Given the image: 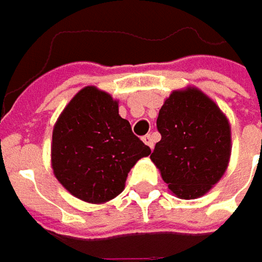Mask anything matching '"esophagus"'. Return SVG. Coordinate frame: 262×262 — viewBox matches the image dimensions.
<instances>
[{"instance_id":"34e87169","label":"esophagus","mask_w":262,"mask_h":262,"mask_svg":"<svg viewBox=\"0 0 262 262\" xmlns=\"http://www.w3.org/2000/svg\"><path fill=\"white\" fill-rule=\"evenodd\" d=\"M143 141L153 150V147H155V140H153V136H151V134H147V136L143 137Z\"/></svg>"}]
</instances>
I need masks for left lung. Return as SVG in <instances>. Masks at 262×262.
<instances>
[{
  "instance_id": "left-lung-1",
  "label": "left lung",
  "mask_w": 262,
  "mask_h": 262,
  "mask_svg": "<svg viewBox=\"0 0 262 262\" xmlns=\"http://www.w3.org/2000/svg\"><path fill=\"white\" fill-rule=\"evenodd\" d=\"M157 129L162 140L150 159L173 195L200 198L225 175L232 153L230 124L200 89L173 90L159 111Z\"/></svg>"
}]
</instances>
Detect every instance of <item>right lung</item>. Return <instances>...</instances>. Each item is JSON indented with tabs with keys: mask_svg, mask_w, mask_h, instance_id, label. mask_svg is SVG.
<instances>
[{
	"mask_svg": "<svg viewBox=\"0 0 262 262\" xmlns=\"http://www.w3.org/2000/svg\"><path fill=\"white\" fill-rule=\"evenodd\" d=\"M150 153L119 116L118 100L95 86L70 100L52 131L54 175L71 195L92 204L119 195L131 167Z\"/></svg>",
	"mask_w": 262,
	"mask_h": 262,
	"instance_id": "right-lung-1",
	"label": "right lung"
}]
</instances>
